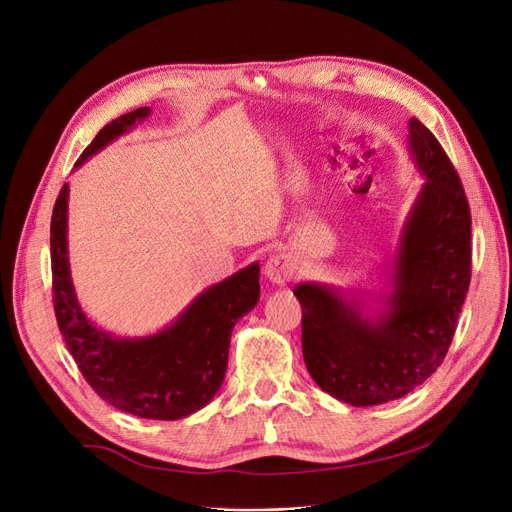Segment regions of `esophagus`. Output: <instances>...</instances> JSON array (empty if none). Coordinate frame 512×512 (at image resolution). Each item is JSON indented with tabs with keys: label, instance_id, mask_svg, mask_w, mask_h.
I'll list each match as a JSON object with an SVG mask.
<instances>
[{
	"label": "esophagus",
	"instance_id": "esophagus-1",
	"mask_svg": "<svg viewBox=\"0 0 512 512\" xmlns=\"http://www.w3.org/2000/svg\"><path fill=\"white\" fill-rule=\"evenodd\" d=\"M294 270H297V265H294L292 257L284 255V253H278V255H272L270 259L265 261L263 274L272 284H286V282L292 280Z\"/></svg>",
	"mask_w": 512,
	"mask_h": 512
}]
</instances>
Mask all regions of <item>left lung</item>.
Masks as SVG:
<instances>
[{
  "mask_svg": "<svg viewBox=\"0 0 512 512\" xmlns=\"http://www.w3.org/2000/svg\"><path fill=\"white\" fill-rule=\"evenodd\" d=\"M409 147L427 180L402 228L384 311L373 319L338 288L294 286L311 378L353 407L402 398L440 367L471 282V211L461 178L417 118L409 120Z\"/></svg>",
  "mask_w": 512,
  "mask_h": 512,
  "instance_id": "obj_1",
  "label": "left lung"
}]
</instances>
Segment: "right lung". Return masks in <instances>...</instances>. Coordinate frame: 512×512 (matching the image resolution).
<instances>
[{"label": "right lung", "instance_id": "1", "mask_svg": "<svg viewBox=\"0 0 512 512\" xmlns=\"http://www.w3.org/2000/svg\"><path fill=\"white\" fill-rule=\"evenodd\" d=\"M149 107L105 124L78 157L76 168L149 116ZM68 184L51 213L53 309L68 351L89 386L118 411L174 421L203 409L220 390L232 328L259 301V263L213 284L174 324L145 338H114L80 309L68 267Z\"/></svg>", "mask_w": 512, "mask_h": 512}]
</instances>
